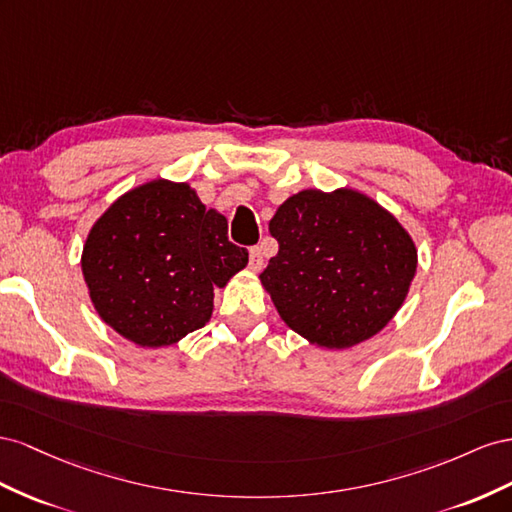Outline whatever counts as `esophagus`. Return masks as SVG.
<instances>
[{
    "label": "esophagus",
    "mask_w": 512,
    "mask_h": 512,
    "mask_svg": "<svg viewBox=\"0 0 512 512\" xmlns=\"http://www.w3.org/2000/svg\"><path fill=\"white\" fill-rule=\"evenodd\" d=\"M248 268L253 272H259L264 268V255H261V248H251V253H248Z\"/></svg>",
    "instance_id": "obj_1"
}]
</instances>
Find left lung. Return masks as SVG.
Instances as JSON below:
<instances>
[{"label":"left lung","mask_w":512,"mask_h":512,"mask_svg":"<svg viewBox=\"0 0 512 512\" xmlns=\"http://www.w3.org/2000/svg\"><path fill=\"white\" fill-rule=\"evenodd\" d=\"M279 255L259 274L285 324L311 345L347 349L399 313L418 266L416 244L382 203L356 188H306L270 221Z\"/></svg>","instance_id":"left-lung-1"}]
</instances>
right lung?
Segmentation results:
<instances>
[{
  "instance_id": "add662e5",
  "label": "right lung",
  "mask_w": 512,
  "mask_h": 512,
  "mask_svg": "<svg viewBox=\"0 0 512 512\" xmlns=\"http://www.w3.org/2000/svg\"><path fill=\"white\" fill-rule=\"evenodd\" d=\"M248 264L227 240V218L206 210L188 182L130 188L87 233L81 272L98 317L139 347L180 343L214 311V287Z\"/></svg>"
}]
</instances>
